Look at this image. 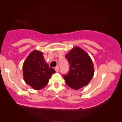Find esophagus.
<instances>
[{
	"label": "esophagus",
	"instance_id": "34e87169",
	"mask_svg": "<svg viewBox=\"0 0 122 122\" xmlns=\"http://www.w3.org/2000/svg\"><path fill=\"white\" fill-rule=\"evenodd\" d=\"M55 71H56V72H59V67L58 66H56V67H55Z\"/></svg>",
	"mask_w": 122,
	"mask_h": 122
}]
</instances>
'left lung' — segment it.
Masks as SVG:
<instances>
[{"label":"left lung","instance_id":"obj_1","mask_svg":"<svg viewBox=\"0 0 122 122\" xmlns=\"http://www.w3.org/2000/svg\"><path fill=\"white\" fill-rule=\"evenodd\" d=\"M65 57L70 64L69 73L63 76L67 86L76 90L87 86L94 74V66L90 56L83 49L75 46Z\"/></svg>","mask_w":122,"mask_h":122}]
</instances>
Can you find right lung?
Returning a JSON list of instances; mask_svg holds the SVG:
<instances>
[{"instance_id": "obj_1", "label": "right lung", "mask_w": 122, "mask_h": 122, "mask_svg": "<svg viewBox=\"0 0 122 122\" xmlns=\"http://www.w3.org/2000/svg\"><path fill=\"white\" fill-rule=\"evenodd\" d=\"M56 71L45 62L43 53L34 50L28 56L23 65L25 82L34 90L42 89L48 84L51 74Z\"/></svg>"}]
</instances>
